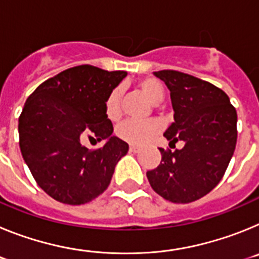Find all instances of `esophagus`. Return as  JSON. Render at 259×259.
<instances>
[{"label": "esophagus", "mask_w": 259, "mask_h": 259, "mask_svg": "<svg viewBox=\"0 0 259 259\" xmlns=\"http://www.w3.org/2000/svg\"><path fill=\"white\" fill-rule=\"evenodd\" d=\"M130 150H131L132 153H139L140 152V148L136 145H130Z\"/></svg>", "instance_id": "34e87169"}]
</instances>
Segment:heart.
<instances>
[{
	"mask_svg": "<svg viewBox=\"0 0 259 259\" xmlns=\"http://www.w3.org/2000/svg\"><path fill=\"white\" fill-rule=\"evenodd\" d=\"M140 88L153 104H159L163 98V88L157 80L145 79L140 81ZM120 88H114L109 93L105 102V113L110 120H118L120 118ZM162 130V123L157 119H146V120H135L128 119L119 125L116 135L123 141L132 145H144L153 140Z\"/></svg>",
	"mask_w": 259,
	"mask_h": 259,
	"instance_id": "b5f03b06",
	"label": "heart"
}]
</instances>
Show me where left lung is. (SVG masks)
Segmentation results:
<instances>
[{
  "label": "left lung",
  "instance_id": "8db88e82",
  "mask_svg": "<svg viewBox=\"0 0 259 259\" xmlns=\"http://www.w3.org/2000/svg\"><path fill=\"white\" fill-rule=\"evenodd\" d=\"M154 75L170 91L174 109V123L163 136L184 146L175 152L159 148L161 163L146 176L164 200L193 202L212 191L227 170L236 148V109L209 81L174 70Z\"/></svg>",
  "mask_w": 259,
  "mask_h": 259
}]
</instances>
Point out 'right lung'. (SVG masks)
I'll list each match as a JSON object with an SVG mask.
<instances>
[{
	"label": "right lung",
	"mask_w": 259,
	"mask_h": 259,
	"mask_svg": "<svg viewBox=\"0 0 259 259\" xmlns=\"http://www.w3.org/2000/svg\"><path fill=\"white\" fill-rule=\"evenodd\" d=\"M125 76V71L76 66L50 77L27 98L18 125L20 152L38 187L54 200L83 205L109 187L128 144L113 136L105 102ZM84 136L107 143L89 151L79 143Z\"/></svg>",
	"instance_id": "1"
}]
</instances>
